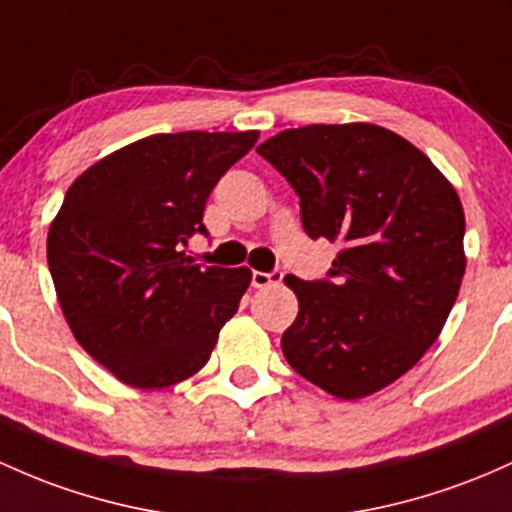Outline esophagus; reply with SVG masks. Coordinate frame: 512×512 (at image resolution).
<instances>
[{
    "label": "esophagus",
    "instance_id": "34e87169",
    "mask_svg": "<svg viewBox=\"0 0 512 512\" xmlns=\"http://www.w3.org/2000/svg\"><path fill=\"white\" fill-rule=\"evenodd\" d=\"M282 277V272H252V286H255V289H265V286L282 282Z\"/></svg>",
    "mask_w": 512,
    "mask_h": 512
}]
</instances>
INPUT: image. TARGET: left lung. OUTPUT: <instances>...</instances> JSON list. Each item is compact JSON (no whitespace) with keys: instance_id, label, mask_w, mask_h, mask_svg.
<instances>
[{"instance_id":"8db88e82","label":"left lung","mask_w":512,"mask_h":512,"mask_svg":"<svg viewBox=\"0 0 512 512\" xmlns=\"http://www.w3.org/2000/svg\"><path fill=\"white\" fill-rule=\"evenodd\" d=\"M301 199L311 238L340 243L330 279L286 277L296 374L342 401L372 396L440 338L466 269L464 209L413 143L374 123H313L257 148Z\"/></svg>"}]
</instances>
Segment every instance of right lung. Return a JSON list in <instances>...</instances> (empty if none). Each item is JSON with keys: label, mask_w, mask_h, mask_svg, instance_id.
<instances>
[{"label": "right lung", "mask_w": 512, "mask_h": 512, "mask_svg": "<svg viewBox=\"0 0 512 512\" xmlns=\"http://www.w3.org/2000/svg\"><path fill=\"white\" fill-rule=\"evenodd\" d=\"M260 133H157L101 157L67 189L48 267L75 340L136 389H165L209 362L250 286L247 267L194 265L187 240L211 189Z\"/></svg>", "instance_id": "right-lung-1"}]
</instances>
